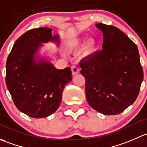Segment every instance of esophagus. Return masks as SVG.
Masks as SVG:
<instances>
[{
	"label": "esophagus",
	"instance_id": "1",
	"mask_svg": "<svg viewBox=\"0 0 147 147\" xmlns=\"http://www.w3.org/2000/svg\"><path fill=\"white\" fill-rule=\"evenodd\" d=\"M79 68L76 66H71V71H72V74L73 75H76L79 73Z\"/></svg>",
	"mask_w": 147,
	"mask_h": 147
}]
</instances>
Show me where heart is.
<instances>
[{"mask_svg": "<svg viewBox=\"0 0 147 147\" xmlns=\"http://www.w3.org/2000/svg\"><path fill=\"white\" fill-rule=\"evenodd\" d=\"M85 41V37H76V39H74V40H72L70 42L69 45V48L71 50H75V49H78L79 47H81L83 45H84V42ZM94 47V42L93 40H90L87 44V49L88 50H91Z\"/></svg>", "mask_w": 147, "mask_h": 147, "instance_id": "heart-1", "label": "heart"}]
</instances>
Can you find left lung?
Here are the masks:
<instances>
[{"label": "left lung", "mask_w": 147, "mask_h": 147, "mask_svg": "<svg viewBox=\"0 0 147 147\" xmlns=\"http://www.w3.org/2000/svg\"><path fill=\"white\" fill-rule=\"evenodd\" d=\"M103 35L102 49L80 62L86 79V96L96 111L107 115L123 112L137 99L143 69L135 43L113 25L97 23Z\"/></svg>", "instance_id": "1"}]
</instances>
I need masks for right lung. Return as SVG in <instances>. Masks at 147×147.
Instances as JSON below:
<instances>
[{"instance_id": "add662e5", "label": "right lung", "mask_w": 147, "mask_h": 147, "mask_svg": "<svg viewBox=\"0 0 147 147\" xmlns=\"http://www.w3.org/2000/svg\"><path fill=\"white\" fill-rule=\"evenodd\" d=\"M51 28L28 30L15 42L6 62L5 83L16 107L33 118L51 115L59 108L63 88L72 79L70 67L57 69L36 54L42 43L59 42Z\"/></svg>"}]
</instances>
